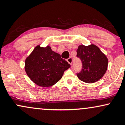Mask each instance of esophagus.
<instances>
[{
  "instance_id": "1",
  "label": "esophagus",
  "mask_w": 125,
  "mask_h": 125,
  "mask_svg": "<svg viewBox=\"0 0 125 125\" xmlns=\"http://www.w3.org/2000/svg\"><path fill=\"white\" fill-rule=\"evenodd\" d=\"M67 62H68L69 63V64H72V62H73V59H72V58H71V57H70L69 58L67 59Z\"/></svg>"
}]
</instances>
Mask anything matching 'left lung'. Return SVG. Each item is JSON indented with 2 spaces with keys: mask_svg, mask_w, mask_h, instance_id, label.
<instances>
[{
  "mask_svg": "<svg viewBox=\"0 0 125 125\" xmlns=\"http://www.w3.org/2000/svg\"><path fill=\"white\" fill-rule=\"evenodd\" d=\"M77 57L82 63V69L77 76L82 81L92 83L100 79L106 73L108 59L94 44L80 45L76 51Z\"/></svg>",
  "mask_w": 125,
  "mask_h": 125,
  "instance_id": "1",
  "label": "left lung"
}]
</instances>
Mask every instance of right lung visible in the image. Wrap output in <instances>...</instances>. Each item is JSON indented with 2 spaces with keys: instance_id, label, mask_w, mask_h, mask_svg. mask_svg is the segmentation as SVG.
I'll return each mask as SVG.
<instances>
[{
  "instance_id": "add662e5",
  "label": "right lung",
  "mask_w": 125,
  "mask_h": 125,
  "mask_svg": "<svg viewBox=\"0 0 125 125\" xmlns=\"http://www.w3.org/2000/svg\"><path fill=\"white\" fill-rule=\"evenodd\" d=\"M71 67L58 53L38 45L26 59L25 69L26 74L37 85L50 87L56 83L64 72Z\"/></svg>"
}]
</instances>
